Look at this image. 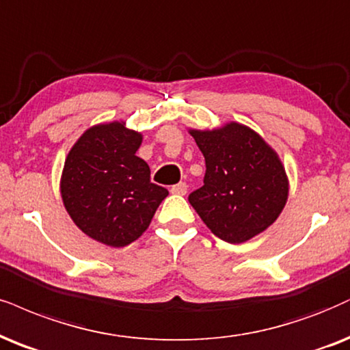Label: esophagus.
<instances>
[{
  "mask_svg": "<svg viewBox=\"0 0 350 350\" xmlns=\"http://www.w3.org/2000/svg\"><path fill=\"white\" fill-rule=\"evenodd\" d=\"M170 191L174 193V195H187V191H188V185L185 183V182H180V183H176V185H174V187L170 188Z\"/></svg>",
  "mask_w": 350,
  "mask_h": 350,
  "instance_id": "34e87169",
  "label": "esophagus"
}]
</instances>
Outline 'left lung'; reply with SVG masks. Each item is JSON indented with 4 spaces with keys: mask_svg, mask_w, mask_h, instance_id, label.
Listing matches in <instances>:
<instances>
[{
    "mask_svg": "<svg viewBox=\"0 0 350 350\" xmlns=\"http://www.w3.org/2000/svg\"><path fill=\"white\" fill-rule=\"evenodd\" d=\"M188 133L206 161L204 185L188 198L202 222L228 243H245L265 232L288 198L279 154L260 133L239 122Z\"/></svg>",
    "mask_w": 350,
    "mask_h": 350,
    "instance_id": "1",
    "label": "left lung"
}]
</instances>
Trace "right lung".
I'll return each instance as SVG.
<instances>
[{
	"instance_id": "add662e5",
	"label": "right lung",
	"mask_w": 350,
	"mask_h": 350,
	"mask_svg": "<svg viewBox=\"0 0 350 350\" xmlns=\"http://www.w3.org/2000/svg\"><path fill=\"white\" fill-rule=\"evenodd\" d=\"M139 131L115 120L85 129L66 155L59 178L64 209L81 232L107 247H126L148 230L168 191L150 182L137 157Z\"/></svg>"
}]
</instances>
